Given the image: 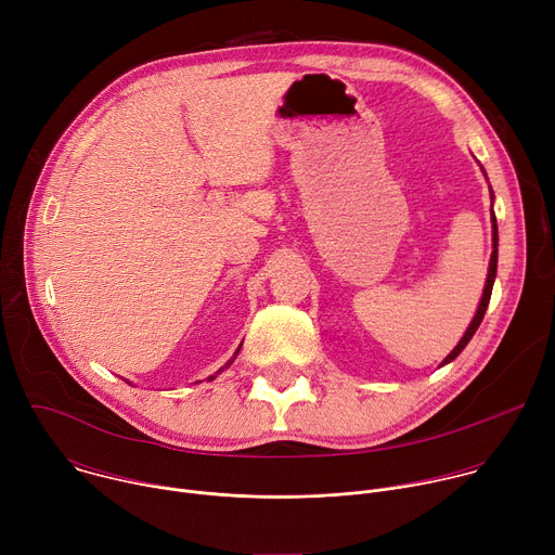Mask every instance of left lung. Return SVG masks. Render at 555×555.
<instances>
[{
	"mask_svg": "<svg viewBox=\"0 0 555 555\" xmlns=\"http://www.w3.org/2000/svg\"><path fill=\"white\" fill-rule=\"evenodd\" d=\"M481 171L486 173V169L481 167ZM488 178V176H486ZM490 197H492V202H494V191L490 189ZM494 206V204H492ZM492 215V257H490V268H488V279H486V287H483V296H481V302H479V309H477V313H474V319H472V323H469V327L465 330V334L461 336V340L456 343V347L443 358V362L439 364V366H443V364H448V362H452L463 349H465V345L472 340V336L477 334V330H479V325H481V321H483V315H486V309H488V305H490V296H492V287H494V279H496V263H499V225H496V215H494V210L490 212Z\"/></svg>",
	"mask_w": 555,
	"mask_h": 555,
	"instance_id": "1",
	"label": "left lung"
}]
</instances>
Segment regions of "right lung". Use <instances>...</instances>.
<instances>
[{"label":"right lung","instance_id":"add662e5","mask_svg":"<svg viewBox=\"0 0 555 555\" xmlns=\"http://www.w3.org/2000/svg\"><path fill=\"white\" fill-rule=\"evenodd\" d=\"M240 351H242V345H240V349H236V351H234V356H232V358H230V360H228V362H225V364H223V366H221V369H219V371H217L215 375H210V377H208V382H210V379H215V377H217V375H219V373H221L223 369H228V366H230V364L234 362V358H236V356H240Z\"/></svg>","mask_w":555,"mask_h":555}]
</instances>
